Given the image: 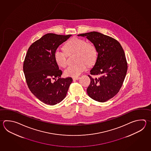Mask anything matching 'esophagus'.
<instances>
[{"label":"esophagus","instance_id":"obj_1","mask_svg":"<svg viewBox=\"0 0 151 151\" xmlns=\"http://www.w3.org/2000/svg\"><path fill=\"white\" fill-rule=\"evenodd\" d=\"M79 78H80V77H74L73 78V80L74 81L78 80Z\"/></svg>","mask_w":151,"mask_h":151}]
</instances>
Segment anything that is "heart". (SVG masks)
Masks as SVG:
<instances>
[{
    "mask_svg": "<svg viewBox=\"0 0 151 151\" xmlns=\"http://www.w3.org/2000/svg\"><path fill=\"white\" fill-rule=\"evenodd\" d=\"M68 54L76 53L74 65H70L65 69V75L70 77H77L86 69V65H93L97 58V51L95 46L91 43L86 42V40L74 37L69 40L65 46ZM67 53L60 49L56 50L54 57L57 64L61 67L67 65Z\"/></svg>",
    "mask_w": 151,
    "mask_h": 151,
    "instance_id": "1",
    "label": "heart"
}]
</instances>
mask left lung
<instances>
[{
    "label": "left lung",
    "mask_w": 151,
    "mask_h": 151,
    "mask_svg": "<svg viewBox=\"0 0 151 151\" xmlns=\"http://www.w3.org/2000/svg\"><path fill=\"white\" fill-rule=\"evenodd\" d=\"M86 37L95 47L98 53L95 64L88 76L90 84L88 95L97 102H105L114 97L123 85L127 70L125 52L117 40L97 32L78 34Z\"/></svg>",
    "instance_id": "obj_1"
}]
</instances>
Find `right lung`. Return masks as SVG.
I'll list each match as a JSON object with an SVG mask.
<instances>
[{
    "label": "right lung",
    "mask_w": 151,
    "mask_h": 151,
    "mask_svg": "<svg viewBox=\"0 0 151 151\" xmlns=\"http://www.w3.org/2000/svg\"><path fill=\"white\" fill-rule=\"evenodd\" d=\"M71 36L48 33L28 49L23 65L26 81L32 93L45 104L54 105L61 102L73 82L71 77L61 78L62 71L54 57L59 46Z\"/></svg>",
    "instance_id": "1"
}]
</instances>
